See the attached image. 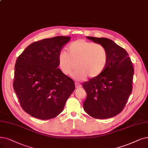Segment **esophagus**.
Instances as JSON below:
<instances>
[{"mask_svg":"<svg viewBox=\"0 0 148 148\" xmlns=\"http://www.w3.org/2000/svg\"><path fill=\"white\" fill-rule=\"evenodd\" d=\"M81 87V85L79 83H78V82H75V87L76 88H80Z\"/></svg>","mask_w":148,"mask_h":148,"instance_id":"obj_1","label":"esophagus"}]
</instances>
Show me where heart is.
<instances>
[{
    "instance_id": "1",
    "label": "heart",
    "mask_w": 148,
    "mask_h": 148,
    "mask_svg": "<svg viewBox=\"0 0 148 148\" xmlns=\"http://www.w3.org/2000/svg\"><path fill=\"white\" fill-rule=\"evenodd\" d=\"M58 60L61 72L66 75L71 73L75 66L77 67L73 77L81 81L86 79L88 75L95 78L104 72L108 63V53L101 45L78 39L69 45L68 52H60Z\"/></svg>"
}]
</instances>
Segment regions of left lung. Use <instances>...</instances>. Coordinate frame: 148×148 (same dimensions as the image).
Here are the masks:
<instances>
[{
    "mask_svg": "<svg viewBox=\"0 0 148 148\" xmlns=\"http://www.w3.org/2000/svg\"><path fill=\"white\" fill-rule=\"evenodd\" d=\"M86 38L105 47L108 63L101 75L82 84L87 93L83 108L95 119H110L123 110L132 92V63L127 51L111 39Z\"/></svg>",
    "mask_w": 148,
    "mask_h": 148,
    "instance_id": "8db88e82",
    "label": "left lung"
}]
</instances>
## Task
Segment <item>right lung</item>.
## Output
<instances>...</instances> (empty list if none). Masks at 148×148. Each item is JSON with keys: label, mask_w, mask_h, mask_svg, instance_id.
Masks as SVG:
<instances>
[{"label": "right lung", "mask_w": 148, "mask_h": 148, "mask_svg": "<svg viewBox=\"0 0 148 148\" xmlns=\"http://www.w3.org/2000/svg\"><path fill=\"white\" fill-rule=\"evenodd\" d=\"M69 36H56L29 45L15 64L14 90L22 108L31 116H58L75 89L74 81L58 69V56Z\"/></svg>", "instance_id": "obj_1"}]
</instances>
